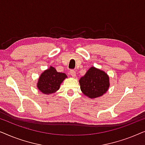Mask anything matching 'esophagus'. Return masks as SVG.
<instances>
[{
  "label": "esophagus",
  "instance_id": "34e87169",
  "mask_svg": "<svg viewBox=\"0 0 145 145\" xmlns=\"http://www.w3.org/2000/svg\"><path fill=\"white\" fill-rule=\"evenodd\" d=\"M69 73H70L71 75L73 77H75L76 76V72L74 70H71L70 72H69Z\"/></svg>",
  "mask_w": 145,
  "mask_h": 145
}]
</instances>
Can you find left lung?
Returning a JSON list of instances; mask_svg holds the SVG:
<instances>
[{
	"instance_id": "obj_1",
	"label": "left lung",
	"mask_w": 145,
	"mask_h": 145,
	"mask_svg": "<svg viewBox=\"0 0 145 145\" xmlns=\"http://www.w3.org/2000/svg\"><path fill=\"white\" fill-rule=\"evenodd\" d=\"M81 91L90 98H98L106 92L110 86L109 77L104 71L91 67L79 80Z\"/></svg>"
}]
</instances>
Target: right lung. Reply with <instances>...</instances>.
Here are the masks:
<instances>
[{
    "label": "right lung",
    "mask_w": 145,
    "mask_h": 145,
    "mask_svg": "<svg viewBox=\"0 0 145 145\" xmlns=\"http://www.w3.org/2000/svg\"><path fill=\"white\" fill-rule=\"evenodd\" d=\"M67 77L65 73L57 72L56 69L51 67L39 77L37 88L44 94H51L59 90L61 82Z\"/></svg>",
    "instance_id": "add662e5"
}]
</instances>
